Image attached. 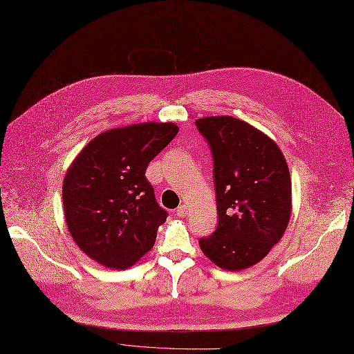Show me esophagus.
<instances>
[{
  "label": "esophagus",
  "instance_id": "1",
  "mask_svg": "<svg viewBox=\"0 0 354 354\" xmlns=\"http://www.w3.org/2000/svg\"><path fill=\"white\" fill-rule=\"evenodd\" d=\"M187 214H188V207H187V205H180V207L176 209V215H178L179 218H185V216H187Z\"/></svg>",
  "mask_w": 354,
  "mask_h": 354
}]
</instances>
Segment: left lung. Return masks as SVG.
Instances as JSON below:
<instances>
[{
    "mask_svg": "<svg viewBox=\"0 0 354 354\" xmlns=\"http://www.w3.org/2000/svg\"><path fill=\"white\" fill-rule=\"evenodd\" d=\"M214 156L216 231L199 239L208 259L239 271L261 261L280 241L291 216V178L278 145L232 116L196 122Z\"/></svg>",
    "mask_w": 354,
    "mask_h": 354,
    "instance_id": "left-lung-1",
    "label": "left lung"
}]
</instances>
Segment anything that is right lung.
Returning <instances> with one entry per match:
<instances>
[{"instance_id":"right-lung-1","label":"right lung","mask_w":354,"mask_h":354,"mask_svg":"<svg viewBox=\"0 0 354 354\" xmlns=\"http://www.w3.org/2000/svg\"><path fill=\"white\" fill-rule=\"evenodd\" d=\"M178 130L172 122L110 129L68 166L63 180L66 225L77 247L106 268L132 267L155 245L167 212L158 205L145 172Z\"/></svg>"}]
</instances>
